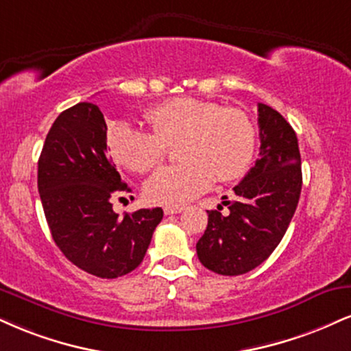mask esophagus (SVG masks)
<instances>
[{"label":"esophagus","instance_id":"34e87169","mask_svg":"<svg viewBox=\"0 0 351 351\" xmlns=\"http://www.w3.org/2000/svg\"><path fill=\"white\" fill-rule=\"evenodd\" d=\"M163 210H165V214H167V216H173V214L183 213L184 208H183V206H167V208H165Z\"/></svg>","mask_w":351,"mask_h":351}]
</instances>
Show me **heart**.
Returning <instances> with one entry per match:
<instances>
[{
	"label": "heart",
	"mask_w": 351,
	"mask_h": 351,
	"mask_svg": "<svg viewBox=\"0 0 351 351\" xmlns=\"http://www.w3.org/2000/svg\"><path fill=\"white\" fill-rule=\"evenodd\" d=\"M145 119L154 130L121 122L109 132L108 147L122 167L145 173L165 158L167 143L181 141L183 163L162 167L147 180L145 196L152 202L186 204L216 180L229 183L250 167L255 128L242 109L183 96L150 108Z\"/></svg>",
	"instance_id": "obj_1"
}]
</instances>
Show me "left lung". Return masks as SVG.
<instances>
[{"label": "left lung", "instance_id": "8db88e82", "mask_svg": "<svg viewBox=\"0 0 351 351\" xmlns=\"http://www.w3.org/2000/svg\"><path fill=\"white\" fill-rule=\"evenodd\" d=\"M260 154L234 188L229 213L208 210V227L196 243L197 258L210 271L237 276L252 271L285 237L302 188L301 154L289 122L258 103Z\"/></svg>", "mask_w": 351, "mask_h": 351}]
</instances>
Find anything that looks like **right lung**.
<instances>
[{"label": "right lung", "mask_w": 351, "mask_h": 351, "mask_svg": "<svg viewBox=\"0 0 351 351\" xmlns=\"http://www.w3.org/2000/svg\"><path fill=\"white\" fill-rule=\"evenodd\" d=\"M106 121L93 103L63 111L50 128L37 170L42 208L53 242L83 271L124 276L149 248L162 208L119 217L111 199L130 191L106 155Z\"/></svg>", "instance_id": "obj_1"}]
</instances>
